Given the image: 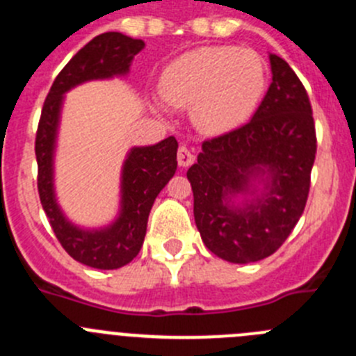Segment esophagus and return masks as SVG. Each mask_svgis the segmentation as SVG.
Wrapping results in <instances>:
<instances>
[{
    "label": "esophagus",
    "instance_id": "34e87169",
    "mask_svg": "<svg viewBox=\"0 0 356 356\" xmlns=\"http://www.w3.org/2000/svg\"><path fill=\"white\" fill-rule=\"evenodd\" d=\"M176 156H178V164H180V168H188L195 159L194 153L191 152V148L185 145H181L180 148H178V155Z\"/></svg>",
    "mask_w": 356,
    "mask_h": 356
}]
</instances>
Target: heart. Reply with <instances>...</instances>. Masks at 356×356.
I'll use <instances>...</instances> for the list:
<instances>
[{
  "label": "heart",
  "mask_w": 356,
  "mask_h": 356,
  "mask_svg": "<svg viewBox=\"0 0 356 356\" xmlns=\"http://www.w3.org/2000/svg\"><path fill=\"white\" fill-rule=\"evenodd\" d=\"M266 81L265 60L252 49L201 47L164 68L161 91L175 106H192L200 129L224 132L254 113L265 95Z\"/></svg>",
  "instance_id": "heart-1"
}]
</instances>
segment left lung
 <instances>
[{
	"instance_id": "8db88e82",
	"label": "left lung",
	"mask_w": 356,
	"mask_h": 356,
	"mask_svg": "<svg viewBox=\"0 0 356 356\" xmlns=\"http://www.w3.org/2000/svg\"><path fill=\"white\" fill-rule=\"evenodd\" d=\"M272 84L245 125L203 143L187 171L204 245L229 263L275 252L304 213L316 159L311 102L302 81L270 54Z\"/></svg>"
}]
</instances>
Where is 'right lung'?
Instances as JSON below:
<instances>
[{
  "mask_svg": "<svg viewBox=\"0 0 356 356\" xmlns=\"http://www.w3.org/2000/svg\"><path fill=\"white\" fill-rule=\"evenodd\" d=\"M145 42L118 31H109L88 42L52 83L42 107L35 155L38 164V195L61 247L83 265L99 270L122 268L138 256L145 242L148 215L159 192L176 171V139L168 138L152 146H136L122 169L120 213L109 226L84 229L70 222L61 211L54 192V152L65 93L86 81L127 76L134 56Z\"/></svg>",
  "mask_w": 356,
  "mask_h": 356,
  "instance_id": "obj_1",
  "label": "right lung"
}]
</instances>
